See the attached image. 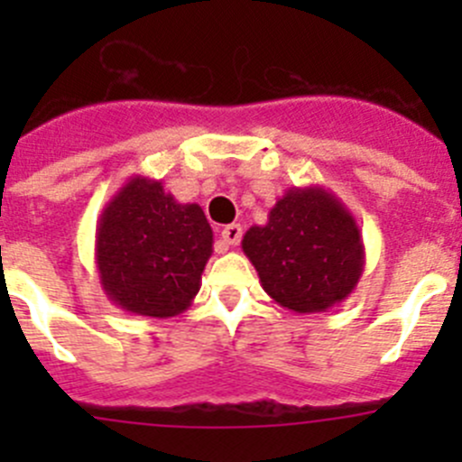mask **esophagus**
I'll return each instance as SVG.
<instances>
[{
    "instance_id": "esophagus-1",
    "label": "esophagus",
    "mask_w": 462,
    "mask_h": 462,
    "mask_svg": "<svg viewBox=\"0 0 462 462\" xmlns=\"http://www.w3.org/2000/svg\"><path fill=\"white\" fill-rule=\"evenodd\" d=\"M241 235H244V230H241L239 223H230V226H226L221 230V239L226 245H239Z\"/></svg>"
}]
</instances>
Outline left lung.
Instances as JSON below:
<instances>
[{
	"label": "left lung",
	"instance_id": "8db88e82",
	"mask_svg": "<svg viewBox=\"0 0 462 462\" xmlns=\"http://www.w3.org/2000/svg\"><path fill=\"white\" fill-rule=\"evenodd\" d=\"M261 288L292 313H326L356 291L365 244L356 217L321 185L286 189L241 241Z\"/></svg>",
	"mask_w": 462,
	"mask_h": 462
}]
</instances>
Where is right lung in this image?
<instances>
[{
	"label": "right lung",
	"instance_id": "right-lung-1",
	"mask_svg": "<svg viewBox=\"0 0 462 462\" xmlns=\"http://www.w3.org/2000/svg\"><path fill=\"white\" fill-rule=\"evenodd\" d=\"M212 236L201 205L179 203L162 180L132 176L97 218L102 291L127 313L174 318L192 306L201 288Z\"/></svg>",
	"mask_w": 462,
	"mask_h": 462
}]
</instances>
